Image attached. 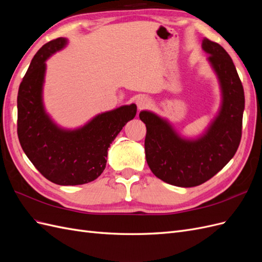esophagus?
I'll return each instance as SVG.
<instances>
[{"instance_id":"esophagus-1","label":"esophagus","mask_w":262,"mask_h":262,"mask_svg":"<svg viewBox=\"0 0 262 262\" xmlns=\"http://www.w3.org/2000/svg\"><path fill=\"white\" fill-rule=\"evenodd\" d=\"M137 105L140 110L147 108L150 105V100L146 96H141L137 99Z\"/></svg>"}]
</instances>
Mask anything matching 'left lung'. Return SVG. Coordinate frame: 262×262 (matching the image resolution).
<instances>
[{"label": "left lung", "instance_id": "left-lung-1", "mask_svg": "<svg viewBox=\"0 0 262 262\" xmlns=\"http://www.w3.org/2000/svg\"><path fill=\"white\" fill-rule=\"evenodd\" d=\"M202 49L215 71L223 95L219 116L196 140L180 138L171 125L149 112L139 117L146 125L145 156L154 175L172 186L195 187L211 179L232 160L239 146L245 95L233 60L225 49L204 38Z\"/></svg>", "mask_w": 262, "mask_h": 262}]
</instances>
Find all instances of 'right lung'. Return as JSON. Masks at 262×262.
Returning a JSON list of instances; mask_svg holds the SVG:
<instances>
[{
    "label": "right lung",
    "instance_id": "right-lung-1",
    "mask_svg": "<svg viewBox=\"0 0 262 262\" xmlns=\"http://www.w3.org/2000/svg\"><path fill=\"white\" fill-rule=\"evenodd\" d=\"M67 42L66 38L53 39L31 60L18 89L17 134L23 150L45 178L60 186H76L101 175L108 147L125 123L136 117L137 106L100 114L72 131L53 123L42 104L45 61Z\"/></svg>",
    "mask_w": 262,
    "mask_h": 262
}]
</instances>
